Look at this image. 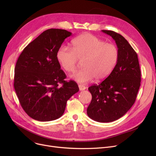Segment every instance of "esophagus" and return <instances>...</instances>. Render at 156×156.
<instances>
[{
    "instance_id": "1",
    "label": "esophagus",
    "mask_w": 156,
    "mask_h": 156,
    "mask_svg": "<svg viewBox=\"0 0 156 156\" xmlns=\"http://www.w3.org/2000/svg\"><path fill=\"white\" fill-rule=\"evenodd\" d=\"M78 87H79L80 90H81V91L84 90H85V89L87 88L86 87H85V86H83V85H78Z\"/></svg>"
}]
</instances>
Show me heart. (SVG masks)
Instances as JSON below:
<instances>
[{"mask_svg":"<svg viewBox=\"0 0 156 156\" xmlns=\"http://www.w3.org/2000/svg\"><path fill=\"white\" fill-rule=\"evenodd\" d=\"M56 58L67 72L77 68L79 61L83 68L74 73L71 78L80 83H87L94 78L97 81L107 78L115 68L119 58L118 47L90 34H83L72 40V49L61 46Z\"/></svg>","mask_w":156,"mask_h":156,"instance_id":"heart-1","label":"heart"}]
</instances>
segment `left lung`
Here are the masks:
<instances>
[{
    "mask_svg": "<svg viewBox=\"0 0 156 156\" xmlns=\"http://www.w3.org/2000/svg\"><path fill=\"white\" fill-rule=\"evenodd\" d=\"M102 31L115 40L119 58L107 78L88 88L92 98L87 112L94 121L109 122L121 118L132 107L140 86L141 72L137 54L128 41L115 31Z\"/></svg>",
    "mask_w": 156,
    "mask_h": 156,
    "instance_id": "left-lung-1",
    "label": "left lung"
}]
</instances>
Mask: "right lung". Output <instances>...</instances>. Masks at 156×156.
I'll return each mask as SVG.
<instances>
[{
	"label": "right lung",
	"instance_id": "add662e5",
	"mask_svg": "<svg viewBox=\"0 0 156 156\" xmlns=\"http://www.w3.org/2000/svg\"><path fill=\"white\" fill-rule=\"evenodd\" d=\"M71 34L62 29L44 31L24 48L16 64V95L24 111L35 120L59 118L68 100L79 91L75 81L64 80L66 76L56 58L57 50Z\"/></svg>",
	"mask_w": 156,
	"mask_h": 156
}]
</instances>
